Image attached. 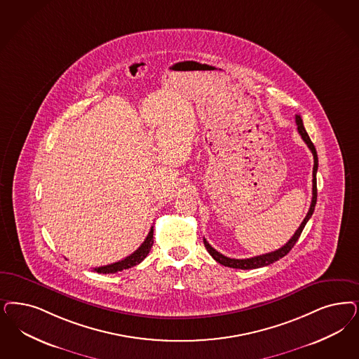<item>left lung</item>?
Returning <instances> with one entry per match:
<instances>
[{
	"label": "left lung",
	"instance_id": "1",
	"mask_svg": "<svg viewBox=\"0 0 359 359\" xmlns=\"http://www.w3.org/2000/svg\"><path fill=\"white\" fill-rule=\"evenodd\" d=\"M296 123L297 130H298L299 135L302 137V140L308 144V147H309L311 154H313V158H314V165H313V198H311V204H310L309 212H308L306 217L304 219V222L298 226L296 233L292 236V238L285 244L284 247H281L280 249L274 250V252H271V253H265V255L256 256V257H250V259H243V260L229 259V257L222 255L220 252H217L216 249H213V248L210 247V243L204 238V245L207 248L208 253H210V256H212L215 260L217 261L219 264L224 265V266H229V268H235V269H256V268L271 265L274 261L283 259L284 256H286V255L292 250V248L294 247L297 240L299 238V236L302 233L305 225L309 222V219L311 217L313 212H314V208H316V203H317V177H316V175H317V170H318V156H317L316 147H314V144L311 143V140H310L309 135H308V133H306V130H305V127H304L302 119H301L299 115H296Z\"/></svg>",
	"mask_w": 359,
	"mask_h": 359
}]
</instances>
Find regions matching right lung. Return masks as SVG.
Returning a JSON list of instances; mask_svg holds the SVG:
<instances>
[{"mask_svg":"<svg viewBox=\"0 0 359 359\" xmlns=\"http://www.w3.org/2000/svg\"><path fill=\"white\" fill-rule=\"evenodd\" d=\"M152 244H154V226H151V231H149V235L146 237V240L143 241V244H142L140 247L136 249L133 255L127 256L124 260L114 262V264H110V265L94 268V272L107 274V273L121 272V271H124V269L133 268V266L140 264L142 261L147 257V255H149V250H151Z\"/></svg>","mask_w":359,"mask_h":359,"instance_id":"right-lung-1","label":"right lung"}]
</instances>
